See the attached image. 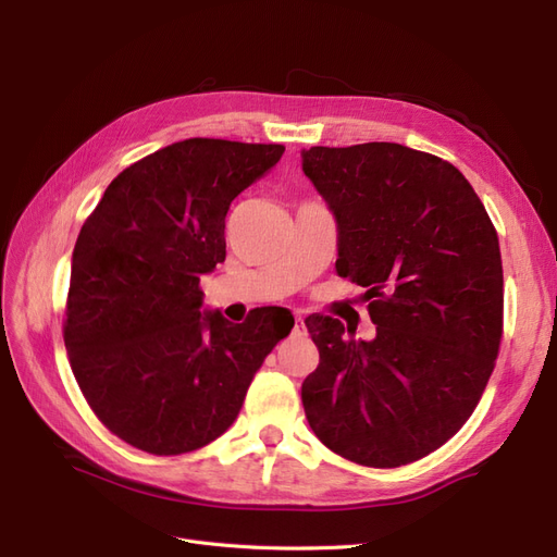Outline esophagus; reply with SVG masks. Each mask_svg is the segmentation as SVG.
<instances>
[{"label": "esophagus", "instance_id": "obj_1", "mask_svg": "<svg viewBox=\"0 0 557 557\" xmlns=\"http://www.w3.org/2000/svg\"><path fill=\"white\" fill-rule=\"evenodd\" d=\"M293 332H305V318H301V313H295V330Z\"/></svg>", "mask_w": 557, "mask_h": 557}]
</instances>
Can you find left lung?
Here are the masks:
<instances>
[{"mask_svg": "<svg viewBox=\"0 0 557 557\" xmlns=\"http://www.w3.org/2000/svg\"><path fill=\"white\" fill-rule=\"evenodd\" d=\"M301 170L336 218V274L362 285L376 325L372 342H356L332 315L305 320L320 352L301 383L307 420L350 462H416L467 423L495 369V225L450 162L409 146H311Z\"/></svg>", "mask_w": 557, "mask_h": 557, "instance_id": "1", "label": "left lung"}]
</instances>
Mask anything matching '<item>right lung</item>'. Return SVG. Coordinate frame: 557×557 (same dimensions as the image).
<instances>
[{"label":"right lung","instance_id":"add662e5","mask_svg":"<svg viewBox=\"0 0 557 557\" xmlns=\"http://www.w3.org/2000/svg\"><path fill=\"white\" fill-rule=\"evenodd\" d=\"M281 144L185 139L117 174L83 223L64 311L70 364L102 425L153 455L190 453L239 416L248 385L295 318L242 325L199 311V276L225 260L232 199Z\"/></svg>","mask_w":557,"mask_h":557}]
</instances>
